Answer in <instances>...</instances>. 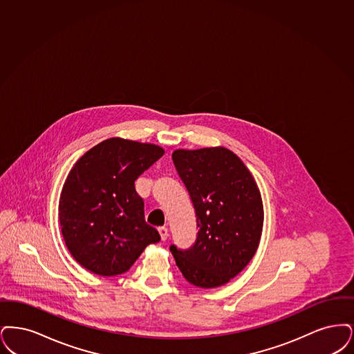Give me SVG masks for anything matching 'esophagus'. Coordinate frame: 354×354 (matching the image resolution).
I'll return each mask as SVG.
<instances>
[{"label": "esophagus", "instance_id": "34e87169", "mask_svg": "<svg viewBox=\"0 0 354 354\" xmlns=\"http://www.w3.org/2000/svg\"><path fill=\"white\" fill-rule=\"evenodd\" d=\"M158 232H160V236H161V241H167L168 236H169V231L167 227H158Z\"/></svg>", "mask_w": 354, "mask_h": 354}]
</instances>
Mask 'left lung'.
Here are the masks:
<instances>
[{"label":"left lung","mask_w":354,"mask_h":354,"mask_svg":"<svg viewBox=\"0 0 354 354\" xmlns=\"http://www.w3.org/2000/svg\"><path fill=\"white\" fill-rule=\"evenodd\" d=\"M171 158L194 206L198 232L192 247L171 245L170 251L190 284L223 286L246 267L259 245V189L242 160L226 148L178 149Z\"/></svg>","instance_id":"8db88e82"}]
</instances>
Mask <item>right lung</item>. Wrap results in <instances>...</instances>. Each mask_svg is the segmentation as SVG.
I'll use <instances>...</instances> for the list:
<instances>
[{
	"instance_id": "obj_1",
	"label": "right lung",
	"mask_w": 354,
	"mask_h": 354,
	"mask_svg": "<svg viewBox=\"0 0 354 354\" xmlns=\"http://www.w3.org/2000/svg\"><path fill=\"white\" fill-rule=\"evenodd\" d=\"M164 149L108 138L83 154L68 173L59 198V222L74 259L100 277L120 275L160 234L145 222L135 181Z\"/></svg>"
}]
</instances>
